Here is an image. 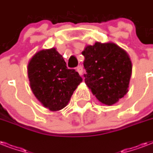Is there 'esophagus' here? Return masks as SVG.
<instances>
[{
	"label": "esophagus",
	"mask_w": 153,
	"mask_h": 153,
	"mask_svg": "<svg viewBox=\"0 0 153 153\" xmlns=\"http://www.w3.org/2000/svg\"><path fill=\"white\" fill-rule=\"evenodd\" d=\"M76 71L79 72V74H80V75H82V72H83V68H82V66H79V67H77Z\"/></svg>",
	"instance_id": "obj_1"
}]
</instances>
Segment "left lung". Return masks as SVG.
<instances>
[{
  "instance_id": "8db88e82",
  "label": "left lung",
  "mask_w": 153,
  "mask_h": 153,
  "mask_svg": "<svg viewBox=\"0 0 153 153\" xmlns=\"http://www.w3.org/2000/svg\"><path fill=\"white\" fill-rule=\"evenodd\" d=\"M85 82L99 102L111 105L128 92L132 62L128 54L114 43L96 42L82 52Z\"/></svg>"
}]
</instances>
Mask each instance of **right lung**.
<instances>
[{
  "instance_id": "add662e5",
  "label": "right lung",
  "mask_w": 153,
  "mask_h": 153,
  "mask_svg": "<svg viewBox=\"0 0 153 153\" xmlns=\"http://www.w3.org/2000/svg\"><path fill=\"white\" fill-rule=\"evenodd\" d=\"M30 86L36 98L51 111L63 109L82 81L74 69H68L55 48L38 51L27 66Z\"/></svg>"
}]
</instances>
